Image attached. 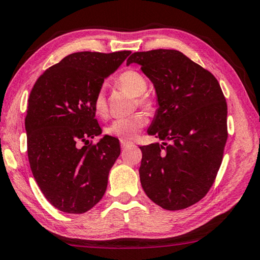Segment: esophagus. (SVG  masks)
Returning a JSON list of instances; mask_svg holds the SVG:
<instances>
[{"label":"esophagus","mask_w":260,"mask_h":260,"mask_svg":"<svg viewBox=\"0 0 260 260\" xmlns=\"http://www.w3.org/2000/svg\"><path fill=\"white\" fill-rule=\"evenodd\" d=\"M120 144H121L122 148H126V147H128V146L133 145V142L126 140V139H121V140H120Z\"/></svg>","instance_id":"obj_1"}]
</instances>
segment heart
<instances>
[{
  "label": "heart",
  "instance_id": "obj_1",
  "mask_svg": "<svg viewBox=\"0 0 260 260\" xmlns=\"http://www.w3.org/2000/svg\"><path fill=\"white\" fill-rule=\"evenodd\" d=\"M118 85L128 92L133 96H140L138 99L139 105L146 109L152 108V101L146 96H141L146 93L148 88L147 80L145 76L134 69H128L123 72L118 78ZM94 112L96 115H105L107 111V104H106V95L105 89L100 88L98 90L96 95L94 98ZM146 125V118L140 113L133 114L131 116H125V118H119L113 120L106 128L107 134L118 137L121 139H133L140 129Z\"/></svg>",
  "mask_w": 260,
  "mask_h": 260
}]
</instances>
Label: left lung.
<instances>
[{
    "label": "left lung",
    "mask_w": 260,
    "mask_h": 260,
    "mask_svg": "<svg viewBox=\"0 0 260 260\" xmlns=\"http://www.w3.org/2000/svg\"><path fill=\"white\" fill-rule=\"evenodd\" d=\"M151 80L158 108L147 133L168 141L141 146L144 191L165 210H182L203 199L217 177L228 140V105L217 79L172 49L133 53Z\"/></svg>",
    "instance_id": "obj_1"
}]
</instances>
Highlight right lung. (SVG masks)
I'll use <instances>...</instances> for the list:
<instances>
[{
    "instance_id": "right-lung-1",
    "label": "right lung",
    "mask_w": 260,
    "mask_h": 260,
    "mask_svg": "<svg viewBox=\"0 0 260 260\" xmlns=\"http://www.w3.org/2000/svg\"><path fill=\"white\" fill-rule=\"evenodd\" d=\"M129 54L73 53L47 69L29 95L24 120L29 165L46 199L66 213H85L107 188L120 144L104 135L96 145H87L102 133L93 102L105 79Z\"/></svg>"
}]
</instances>
